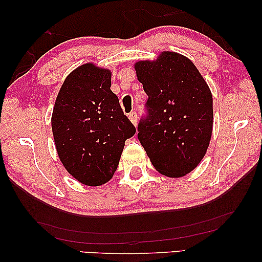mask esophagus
<instances>
[{
  "mask_svg": "<svg viewBox=\"0 0 262 262\" xmlns=\"http://www.w3.org/2000/svg\"><path fill=\"white\" fill-rule=\"evenodd\" d=\"M128 118H130V120L132 121V124L136 125L137 124V120H138V114L136 111H132V112L128 114Z\"/></svg>",
  "mask_w": 262,
  "mask_h": 262,
  "instance_id": "obj_1",
  "label": "esophagus"
}]
</instances>
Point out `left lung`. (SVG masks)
<instances>
[{
    "instance_id": "left-lung-1",
    "label": "left lung",
    "mask_w": 262,
    "mask_h": 262,
    "mask_svg": "<svg viewBox=\"0 0 262 262\" xmlns=\"http://www.w3.org/2000/svg\"><path fill=\"white\" fill-rule=\"evenodd\" d=\"M148 95L138 139L161 174L181 178L205 156L212 134V95L188 58L163 52L154 62L136 63Z\"/></svg>"
}]
</instances>
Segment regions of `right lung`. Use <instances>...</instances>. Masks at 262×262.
<instances>
[{"label":"right lung","mask_w":262,"mask_h":262,"mask_svg":"<svg viewBox=\"0 0 262 262\" xmlns=\"http://www.w3.org/2000/svg\"><path fill=\"white\" fill-rule=\"evenodd\" d=\"M59 160L83 185L111 180L136 127L111 91V71L83 64L66 78L52 113Z\"/></svg>","instance_id":"add662e5"}]
</instances>
